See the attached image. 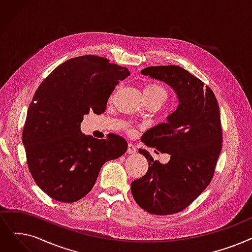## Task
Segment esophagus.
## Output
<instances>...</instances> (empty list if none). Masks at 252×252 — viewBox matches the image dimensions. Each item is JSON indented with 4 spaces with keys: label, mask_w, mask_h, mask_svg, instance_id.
<instances>
[{
    "label": "esophagus",
    "mask_w": 252,
    "mask_h": 252,
    "mask_svg": "<svg viewBox=\"0 0 252 252\" xmlns=\"http://www.w3.org/2000/svg\"><path fill=\"white\" fill-rule=\"evenodd\" d=\"M136 152H137L136 146L132 143H128V145H127V153H128V155H134V153H136Z\"/></svg>",
    "instance_id": "1"
}]
</instances>
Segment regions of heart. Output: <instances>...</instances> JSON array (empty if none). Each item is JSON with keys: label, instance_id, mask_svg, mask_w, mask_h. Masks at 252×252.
<instances>
[{"label": "heart", "instance_id": "obj_1", "mask_svg": "<svg viewBox=\"0 0 252 252\" xmlns=\"http://www.w3.org/2000/svg\"><path fill=\"white\" fill-rule=\"evenodd\" d=\"M145 99H158L165 102L167 100L168 93L163 87L158 83H149L144 89Z\"/></svg>", "mask_w": 252, "mask_h": 252}]
</instances>
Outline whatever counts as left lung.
<instances>
[{
    "label": "left lung",
    "mask_w": 252,
    "mask_h": 252,
    "mask_svg": "<svg viewBox=\"0 0 252 252\" xmlns=\"http://www.w3.org/2000/svg\"><path fill=\"white\" fill-rule=\"evenodd\" d=\"M141 73L172 86L179 105L167 123L151 127L141 138L148 147L169 153L170 160L162 165L140 148L149 167L130 189L136 203L151 214L178 213L213 178L222 147L220 106L210 87L179 65H152Z\"/></svg>",
    "instance_id": "8db88e82"
}]
</instances>
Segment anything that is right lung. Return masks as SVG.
Listing matches in <instances>:
<instances>
[{
    "label": "right lung",
    "instance_id": "1",
    "mask_svg": "<svg viewBox=\"0 0 252 252\" xmlns=\"http://www.w3.org/2000/svg\"><path fill=\"white\" fill-rule=\"evenodd\" d=\"M128 75L106 58L82 56L58 65L39 85L28 109L23 143L32 177L51 199H82L104 163L126 151L123 137L85 136L80 124L91 111L105 112L115 85Z\"/></svg>",
    "mask_w": 252,
    "mask_h": 252
}]
</instances>
